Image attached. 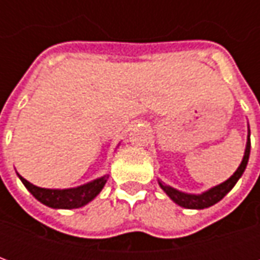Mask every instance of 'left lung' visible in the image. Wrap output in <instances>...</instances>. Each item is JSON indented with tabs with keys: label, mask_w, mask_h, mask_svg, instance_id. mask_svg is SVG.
Listing matches in <instances>:
<instances>
[{
	"label": "left lung",
	"mask_w": 260,
	"mask_h": 260,
	"mask_svg": "<svg viewBox=\"0 0 260 260\" xmlns=\"http://www.w3.org/2000/svg\"><path fill=\"white\" fill-rule=\"evenodd\" d=\"M249 153H251V131H249V125H248V136H246V146L245 152H244V157H242V161L238 166V169L235 170V173L230 177L229 180H225L221 184H218V185L209 188L207 191L202 192V193H188V192L178 191V189L167 185L166 182L160 180H157L158 185L167 193L170 199L174 203H177L178 206L185 207V209H196V210L206 209V207L213 206L217 202L221 201L224 196L234 188L237 181L240 180L241 175L244 174V171H245L246 164H248V160H249Z\"/></svg>",
	"instance_id": "8db88e82"
}]
</instances>
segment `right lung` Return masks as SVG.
Returning <instances> with one entry per match:
<instances>
[{
  "label": "right lung",
  "instance_id": "1",
  "mask_svg": "<svg viewBox=\"0 0 260 260\" xmlns=\"http://www.w3.org/2000/svg\"><path fill=\"white\" fill-rule=\"evenodd\" d=\"M18 177L22 181V184L27 188V191L30 192L37 201L42 202L43 205L53 207V209H78V207L87 205L89 202L93 201L102 192L110 175L106 174L103 177H99L96 180L90 181V182H86L83 185L74 186V188H64V189L42 188V186L33 185L31 182L25 180L22 175L18 174Z\"/></svg>",
  "mask_w": 260,
  "mask_h": 260
}]
</instances>
